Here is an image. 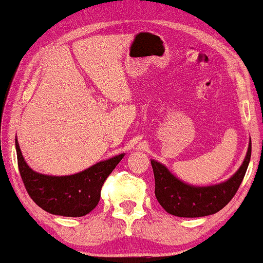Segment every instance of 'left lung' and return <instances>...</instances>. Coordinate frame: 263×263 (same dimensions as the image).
Returning a JSON list of instances; mask_svg holds the SVG:
<instances>
[{
    "mask_svg": "<svg viewBox=\"0 0 263 263\" xmlns=\"http://www.w3.org/2000/svg\"><path fill=\"white\" fill-rule=\"evenodd\" d=\"M251 158V139L244 161L227 181L218 184H188L176 177L165 165L151 160L155 178V197L168 214L178 217H202L214 215L224 208L237 193Z\"/></svg>",
    "mask_w": 263,
    "mask_h": 263,
    "instance_id": "obj_1",
    "label": "left lung"
}]
</instances>
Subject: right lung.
I'll return each instance as SVG.
<instances>
[{
	"instance_id": "add662e5",
	"label": "right lung",
	"mask_w": 263,
	"mask_h": 263,
	"mask_svg": "<svg viewBox=\"0 0 263 263\" xmlns=\"http://www.w3.org/2000/svg\"><path fill=\"white\" fill-rule=\"evenodd\" d=\"M15 149L19 172L30 198L49 214L65 217H81L97 206L103 183L125 156H112L75 175L49 176L26 164L16 138Z\"/></svg>"
}]
</instances>
